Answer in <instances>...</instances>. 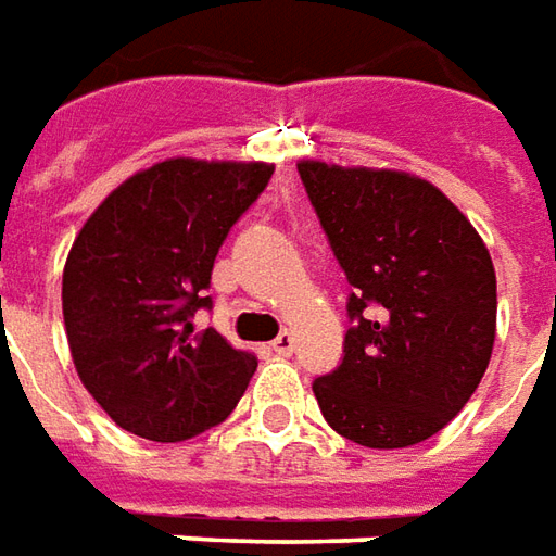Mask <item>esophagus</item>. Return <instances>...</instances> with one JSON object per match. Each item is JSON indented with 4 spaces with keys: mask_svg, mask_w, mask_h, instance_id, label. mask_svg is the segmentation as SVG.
Wrapping results in <instances>:
<instances>
[{
    "mask_svg": "<svg viewBox=\"0 0 556 556\" xmlns=\"http://www.w3.org/2000/svg\"><path fill=\"white\" fill-rule=\"evenodd\" d=\"M269 348L278 354V357H290V354H293V348H296V339H293V332H281Z\"/></svg>",
    "mask_w": 556,
    "mask_h": 556,
    "instance_id": "1",
    "label": "esophagus"
}]
</instances>
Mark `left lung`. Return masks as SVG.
I'll return each instance as SVG.
<instances>
[{"instance_id": "left-lung-1", "label": "left lung", "mask_w": 556, "mask_h": 556, "mask_svg": "<svg viewBox=\"0 0 556 556\" xmlns=\"http://www.w3.org/2000/svg\"><path fill=\"white\" fill-rule=\"evenodd\" d=\"M344 269V357L315 396L332 430L408 447L447 427L484 378L496 339V271L476 227L424 178L296 163Z\"/></svg>"}]
</instances>
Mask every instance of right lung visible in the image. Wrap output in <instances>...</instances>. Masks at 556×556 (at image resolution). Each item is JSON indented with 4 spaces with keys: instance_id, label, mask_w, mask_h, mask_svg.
Instances as JSON below:
<instances>
[{
    "instance_id": "right-lung-1",
    "label": "right lung",
    "mask_w": 556,
    "mask_h": 556,
    "mask_svg": "<svg viewBox=\"0 0 556 556\" xmlns=\"http://www.w3.org/2000/svg\"><path fill=\"white\" fill-rule=\"evenodd\" d=\"M269 163L175 156L111 190L80 227L63 269L75 369L105 415L151 442H184L227 420L256 357L214 329V256L266 190Z\"/></svg>"
}]
</instances>
